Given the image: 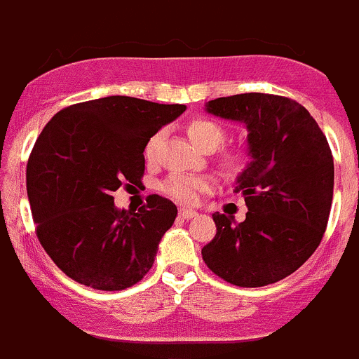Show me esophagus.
<instances>
[{
  "mask_svg": "<svg viewBox=\"0 0 359 359\" xmlns=\"http://www.w3.org/2000/svg\"><path fill=\"white\" fill-rule=\"evenodd\" d=\"M179 217H180V218H184V220H191V218L198 217V211H194V210H187V208H182V210H179Z\"/></svg>",
  "mask_w": 359,
  "mask_h": 359,
  "instance_id": "34e87169",
  "label": "esophagus"
}]
</instances>
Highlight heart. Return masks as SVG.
<instances>
[{"label": "heart", "mask_w": 359, "mask_h": 359, "mask_svg": "<svg viewBox=\"0 0 359 359\" xmlns=\"http://www.w3.org/2000/svg\"><path fill=\"white\" fill-rule=\"evenodd\" d=\"M187 135L191 137V141L194 144H198L199 148H217L225 137L224 127L218 122L211 118H205V116H198V118H192L189 123H187ZM158 142H160V135H153L149 139L148 144L144 148V156L148 161L154 160V154H156ZM229 163H236L239 161V156L237 154H230L227 156ZM210 189V180L206 177H194V175H172L170 179L165 180L161 184V191L165 194H168L170 198L177 199L179 203H184V205H194L198 203L199 196L203 192Z\"/></svg>", "instance_id": "b5f03b06"}]
</instances>
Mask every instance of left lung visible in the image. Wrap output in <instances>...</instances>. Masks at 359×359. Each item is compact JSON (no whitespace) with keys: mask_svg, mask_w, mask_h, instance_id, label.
Segmentation results:
<instances>
[{"mask_svg":"<svg viewBox=\"0 0 359 359\" xmlns=\"http://www.w3.org/2000/svg\"><path fill=\"white\" fill-rule=\"evenodd\" d=\"M206 111L246 126V170L236 192L246 220L213 213L217 236L201 249L208 269L239 287H263L294 273L325 233L334 196L327 137L297 101L263 93L217 97Z\"/></svg>","mask_w":359,"mask_h":359,"instance_id":"left-lung-1","label":"left lung"}]
</instances>
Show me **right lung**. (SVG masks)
Returning <instances> with one entry per match:
<instances>
[{
  "label": "right lung",
  "mask_w": 359,
  "mask_h": 359,
  "mask_svg": "<svg viewBox=\"0 0 359 359\" xmlns=\"http://www.w3.org/2000/svg\"><path fill=\"white\" fill-rule=\"evenodd\" d=\"M184 111L108 96L63 108L41 132L27 161L30 210L41 246L75 282L122 290L153 266L177 206L151 194L135 213L116 208L111 194L141 184L146 144Z\"/></svg>",
  "instance_id": "add662e5"
}]
</instances>
